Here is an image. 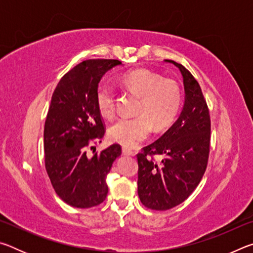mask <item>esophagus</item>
Returning a JSON list of instances; mask_svg holds the SVG:
<instances>
[{"label": "esophagus", "instance_id": "esophagus-1", "mask_svg": "<svg viewBox=\"0 0 253 253\" xmlns=\"http://www.w3.org/2000/svg\"><path fill=\"white\" fill-rule=\"evenodd\" d=\"M123 154L126 156H134V152L127 147H123Z\"/></svg>", "mask_w": 253, "mask_h": 253}]
</instances>
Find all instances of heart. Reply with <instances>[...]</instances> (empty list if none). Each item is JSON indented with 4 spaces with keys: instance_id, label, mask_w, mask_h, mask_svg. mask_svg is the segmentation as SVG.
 <instances>
[{
    "instance_id": "1",
    "label": "heart",
    "mask_w": 253,
    "mask_h": 253,
    "mask_svg": "<svg viewBox=\"0 0 253 253\" xmlns=\"http://www.w3.org/2000/svg\"><path fill=\"white\" fill-rule=\"evenodd\" d=\"M128 91L139 97L135 118H121L109 127L108 136L114 142L134 147L151 135L152 129L168 128L178 115L182 105V91L174 80L146 69L128 72L121 78ZM98 110L105 118L115 116V90L109 83L98 85L96 95Z\"/></svg>"
}]
</instances>
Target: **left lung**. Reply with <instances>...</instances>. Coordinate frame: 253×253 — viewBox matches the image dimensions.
Wrapping results in <instances>:
<instances>
[{"label": "left lung", "mask_w": 253, "mask_h": 253, "mask_svg": "<svg viewBox=\"0 0 253 253\" xmlns=\"http://www.w3.org/2000/svg\"><path fill=\"white\" fill-rule=\"evenodd\" d=\"M183 77L185 100L177 121L156 142L137 154L138 196L145 207L165 211L184 202L199 185L207 169L211 119L198 81L173 60ZM154 155L162 157L161 162Z\"/></svg>", "instance_id": "left-lung-1"}]
</instances>
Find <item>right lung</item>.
I'll return each mask as SVG.
<instances>
[{
	"mask_svg": "<svg viewBox=\"0 0 253 253\" xmlns=\"http://www.w3.org/2000/svg\"><path fill=\"white\" fill-rule=\"evenodd\" d=\"M118 65L122 61L114 59L85 60L60 79L51 98L43 132L45 169L55 193L71 207L88 209L104 202L107 174L122 154L119 144L92 157L87 154L105 135L96 100L98 84Z\"/></svg>",
	"mask_w": 253,
	"mask_h": 253,
	"instance_id": "add662e5",
	"label": "right lung"
}]
</instances>
